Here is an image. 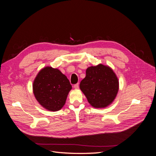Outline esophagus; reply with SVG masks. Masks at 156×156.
I'll use <instances>...</instances> for the list:
<instances>
[{"label":"esophagus","mask_w":156,"mask_h":156,"mask_svg":"<svg viewBox=\"0 0 156 156\" xmlns=\"http://www.w3.org/2000/svg\"><path fill=\"white\" fill-rule=\"evenodd\" d=\"M79 83L75 84V85H74V88H75V89H79Z\"/></svg>","instance_id":"obj_1"}]
</instances>
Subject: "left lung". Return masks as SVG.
<instances>
[{
    "instance_id": "8db88e82",
    "label": "left lung",
    "mask_w": 156,
    "mask_h": 156,
    "mask_svg": "<svg viewBox=\"0 0 156 156\" xmlns=\"http://www.w3.org/2000/svg\"><path fill=\"white\" fill-rule=\"evenodd\" d=\"M119 83L113 70L99 64L87 69L86 77L80 83V88L92 107L104 108L114 101Z\"/></svg>"
}]
</instances>
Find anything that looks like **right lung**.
<instances>
[{
    "label": "right lung",
    "mask_w": 156,
    "mask_h": 156,
    "mask_svg": "<svg viewBox=\"0 0 156 156\" xmlns=\"http://www.w3.org/2000/svg\"><path fill=\"white\" fill-rule=\"evenodd\" d=\"M72 88L66 76L51 67L40 70L33 83V92L37 101L51 111H59L64 105Z\"/></svg>",
    "instance_id": "1"
}]
</instances>
